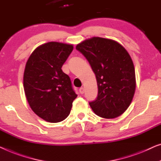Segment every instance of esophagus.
I'll return each mask as SVG.
<instances>
[{
    "label": "esophagus",
    "instance_id": "obj_1",
    "mask_svg": "<svg viewBox=\"0 0 161 161\" xmlns=\"http://www.w3.org/2000/svg\"><path fill=\"white\" fill-rule=\"evenodd\" d=\"M79 91H80L81 94H83L84 92H85V89H84V87H80V90H79Z\"/></svg>",
    "mask_w": 161,
    "mask_h": 161
}]
</instances>
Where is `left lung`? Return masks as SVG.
Masks as SVG:
<instances>
[{
    "label": "left lung",
    "mask_w": 161,
    "mask_h": 161,
    "mask_svg": "<svg viewBox=\"0 0 161 161\" xmlns=\"http://www.w3.org/2000/svg\"><path fill=\"white\" fill-rule=\"evenodd\" d=\"M76 49L86 58L96 74L98 96L89 102L90 107L103 118L119 117L130 106L136 90L130 56L118 42L100 37L84 41Z\"/></svg>",
    "instance_id": "1"
}]
</instances>
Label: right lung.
<instances>
[{
	"label": "right lung",
	"mask_w": 161,
	"mask_h": 161,
	"mask_svg": "<svg viewBox=\"0 0 161 161\" xmlns=\"http://www.w3.org/2000/svg\"><path fill=\"white\" fill-rule=\"evenodd\" d=\"M73 45L48 42L37 47L27 61L23 85L31 109L49 123L69 116L77 97L63 65L73 51Z\"/></svg>",
	"instance_id": "obj_1"
}]
</instances>
